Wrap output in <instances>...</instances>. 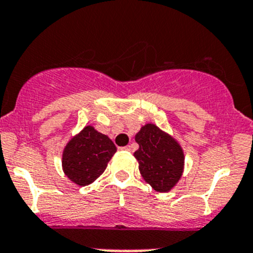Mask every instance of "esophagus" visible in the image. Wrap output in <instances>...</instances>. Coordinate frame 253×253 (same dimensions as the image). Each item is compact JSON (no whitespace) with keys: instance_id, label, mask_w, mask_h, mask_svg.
<instances>
[{"instance_id":"34e87169","label":"esophagus","mask_w":253,"mask_h":253,"mask_svg":"<svg viewBox=\"0 0 253 253\" xmlns=\"http://www.w3.org/2000/svg\"><path fill=\"white\" fill-rule=\"evenodd\" d=\"M121 150H124V151H131V146H130V145H127V146L121 147Z\"/></svg>"}]
</instances>
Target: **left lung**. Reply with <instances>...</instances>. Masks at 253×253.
I'll use <instances>...</instances> for the list:
<instances>
[{
  "label": "left lung",
  "mask_w": 253,
  "mask_h": 253,
  "mask_svg": "<svg viewBox=\"0 0 253 253\" xmlns=\"http://www.w3.org/2000/svg\"><path fill=\"white\" fill-rule=\"evenodd\" d=\"M139 149L134 152L142 178L157 192H169L183 173L181 145L155 124H146L135 135Z\"/></svg>",
  "instance_id": "1"
}]
</instances>
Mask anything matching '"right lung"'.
Returning a JSON list of instances; mask_svg holds the SVG:
<instances>
[{
    "label": "right lung",
    "mask_w": 253,
    "mask_h": 253,
    "mask_svg": "<svg viewBox=\"0 0 253 253\" xmlns=\"http://www.w3.org/2000/svg\"><path fill=\"white\" fill-rule=\"evenodd\" d=\"M117 147L107 135L84 126L62 152V169L74 183L88 186L104 172Z\"/></svg>",
    "instance_id": "right-lung-1"
}]
</instances>
